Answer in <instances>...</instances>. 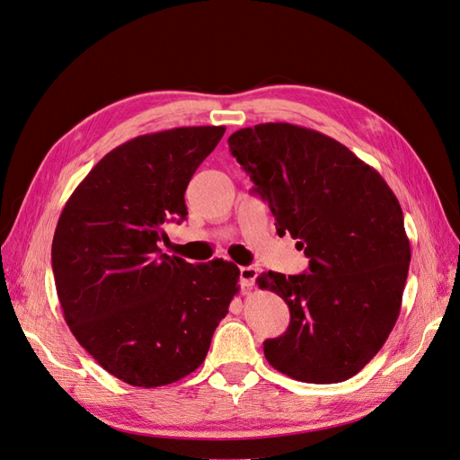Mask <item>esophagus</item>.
<instances>
[{"mask_svg": "<svg viewBox=\"0 0 460 460\" xmlns=\"http://www.w3.org/2000/svg\"><path fill=\"white\" fill-rule=\"evenodd\" d=\"M256 279H258V269L241 267V284L244 288H252L253 284H256Z\"/></svg>", "mask_w": 460, "mask_h": 460, "instance_id": "34e87169", "label": "esophagus"}]
</instances>
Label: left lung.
<instances>
[{
  "label": "left lung",
  "mask_w": 460,
  "mask_h": 460,
  "mask_svg": "<svg viewBox=\"0 0 460 460\" xmlns=\"http://www.w3.org/2000/svg\"><path fill=\"white\" fill-rule=\"evenodd\" d=\"M229 149L277 217L299 239L309 273H261V290L290 307V326L267 339V362L303 383H341L393 332L411 261L396 195L376 168L330 136L261 123L229 136Z\"/></svg>",
  "instance_id": "obj_1"
}]
</instances>
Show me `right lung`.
I'll return each instance as SVG.
<instances>
[{
	"label": "right lung",
	"mask_w": 460,
	"mask_h": 460,
	"mask_svg": "<svg viewBox=\"0 0 460 460\" xmlns=\"http://www.w3.org/2000/svg\"><path fill=\"white\" fill-rule=\"evenodd\" d=\"M226 127H180L117 146L67 199L53 273L64 320L113 377L155 388L193 373L239 294L241 270L161 253L185 190Z\"/></svg>",
	"instance_id": "1"
}]
</instances>
